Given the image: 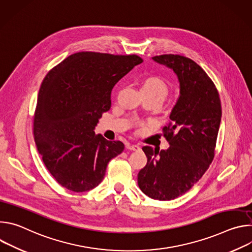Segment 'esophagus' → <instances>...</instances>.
<instances>
[{
	"mask_svg": "<svg viewBox=\"0 0 252 252\" xmlns=\"http://www.w3.org/2000/svg\"><path fill=\"white\" fill-rule=\"evenodd\" d=\"M126 148H127V150H130V151H139L140 150V147L138 145H127Z\"/></svg>",
	"mask_w": 252,
	"mask_h": 252,
	"instance_id": "obj_1",
	"label": "esophagus"
}]
</instances>
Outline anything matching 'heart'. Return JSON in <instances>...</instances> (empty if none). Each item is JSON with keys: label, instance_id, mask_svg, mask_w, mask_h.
Instances as JSON below:
<instances>
[{"label": "heart", "instance_id": "b5f03b06", "mask_svg": "<svg viewBox=\"0 0 252 252\" xmlns=\"http://www.w3.org/2000/svg\"><path fill=\"white\" fill-rule=\"evenodd\" d=\"M141 90L158 93V94H162L163 96H165L167 94L168 88H167L166 83L162 79H160L159 77L154 76V77L148 78L145 82H143Z\"/></svg>", "mask_w": 252, "mask_h": 252}]
</instances>
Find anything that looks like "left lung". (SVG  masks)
Returning <instances> with one entry per match:
<instances>
[{"mask_svg": "<svg viewBox=\"0 0 252 252\" xmlns=\"http://www.w3.org/2000/svg\"><path fill=\"white\" fill-rule=\"evenodd\" d=\"M153 60L174 71L179 95L163 127L167 150L143 147L147 165L139 170L140 190L158 200L183 195L197 183L214 158L221 121L219 92L205 71L192 60L161 55Z\"/></svg>", "mask_w": 252, "mask_h": 252, "instance_id": "8db88e82", "label": "left lung"}]
</instances>
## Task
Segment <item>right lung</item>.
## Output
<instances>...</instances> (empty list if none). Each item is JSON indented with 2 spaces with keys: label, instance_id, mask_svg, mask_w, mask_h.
<instances>
[{
  "label": "right lung",
  "instance_id": "obj_1",
  "mask_svg": "<svg viewBox=\"0 0 252 252\" xmlns=\"http://www.w3.org/2000/svg\"><path fill=\"white\" fill-rule=\"evenodd\" d=\"M142 60L81 52L68 56L44 79L33 118V135L43 161L63 188L84 192L97 187L109 161L123 153L94 128L111 109L115 85Z\"/></svg>",
  "mask_w": 252,
  "mask_h": 252
}]
</instances>
